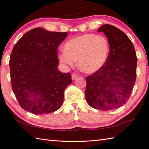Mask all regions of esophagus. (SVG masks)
Segmentation results:
<instances>
[{
    "mask_svg": "<svg viewBox=\"0 0 149 149\" xmlns=\"http://www.w3.org/2000/svg\"><path fill=\"white\" fill-rule=\"evenodd\" d=\"M77 76H78L77 74H72V79L74 80V79H75V78L77 77Z\"/></svg>",
    "mask_w": 149,
    "mask_h": 149,
    "instance_id": "1",
    "label": "esophagus"
}]
</instances>
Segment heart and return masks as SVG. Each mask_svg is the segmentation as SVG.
I'll list each match as a JSON object with an SVG mask.
<instances>
[{
    "instance_id": "1",
    "label": "heart",
    "mask_w": 149,
    "mask_h": 149,
    "mask_svg": "<svg viewBox=\"0 0 149 149\" xmlns=\"http://www.w3.org/2000/svg\"><path fill=\"white\" fill-rule=\"evenodd\" d=\"M63 49L59 55L61 62L72 67L77 60L79 68L91 74L100 70L106 63L110 44L105 37L86 33L67 41Z\"/></svg>"
}]
</instances>
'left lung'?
Instances as JSON below:
<instances>
[{"label": "left lung", "mask_w": 149, "mask_h": 149, "mask_svg": "<svg viewBox=\"0 0 149 149\" xmlns=\"http://www.w3.org/2000/svg\"><path fill=\"white\" fill-rule=\"evenodd\" d=\"M98 32L108 39L109 55L104 66L86 77L85 96L93 108L110 110L129 100L136 81L137 58L132 42L123 31L106 24Z\"/></svg>", "instance_id": "1"}]
</instances>
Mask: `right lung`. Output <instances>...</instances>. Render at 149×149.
<instances>
[{
  "label": "right lung",
  "instance_id": "1",
  "mask_svg": "<svg viewBox=\"0 0 149 149\" xmlns=\"http://www.w3.org/2000/svg\"><path fill=\"white\" fill-rule=\"evenodd\" d=\"M67 36L36 28L14 46L9 60L11 86L24 110L41 115L60 108L65 89L72 83L70 74L57 68V49Z\"/></svg>",
  "mask_w": 149,
  "mask_h": 149
}]
</instances>
